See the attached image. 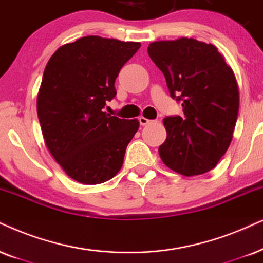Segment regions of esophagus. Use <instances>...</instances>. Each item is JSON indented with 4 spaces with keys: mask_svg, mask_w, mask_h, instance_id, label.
I'll list each match as a JSON object with an SVG mask.
<instances>
[{
    "mask_svg": "<svg viewBox=\"0 0 263 263\" xmlns=\"http://www.w3.org/2000/svg\"><path fill=\"white\" fill-rule=\"evenodd\" d=\"M138 120H139V124H141L142 126H145V125H148L149 122H152V120H149V119L144 118V116H141V118H139Z\"/></svg>",
    "mask_w": 263,
    "mask_h": 263,
    "instance_id": "34e87169",
    "label": "esophagus"
}]
</instances>
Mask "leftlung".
<instances>
[{
  "mask_svg": "<svg viewBox=\"0 0 263 263\" xmlns=\"http://www.w3.org/2000/svg\"><path fill=\"white\" fill-rule=\"evenodd\" d=\"M148 54L184 114L164 119L167 137L159 147L161 160L187 177L209 172L233 137L239 110L233 70L214 45L194 39L152 42Z\"/></svg>",
  "mask_w": 263,
  "mask_h": 263,
  "instance_id": "1",
  "label": "left lung"
}]
</instances>
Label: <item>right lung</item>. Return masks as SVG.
I'll return each mask as SVG.
<instances>
[{"label": "right lung", "instance_id": "1", "mask_svg": "<svg viewBox=\"0 0 263 263\" xmlns=\"http://www.w3.org/2000/svg\"><path fill=\"white\" fill-rule=\"evenodd\" d=\"M139 47L85 36L59 47L46 65L37 96L43 138L54 160L80 183H103L120 171L139 122L103 108L116 96L115 80Z\"/></svg>", "mask_w": 263, "mask_h": 263}]
</instances>
